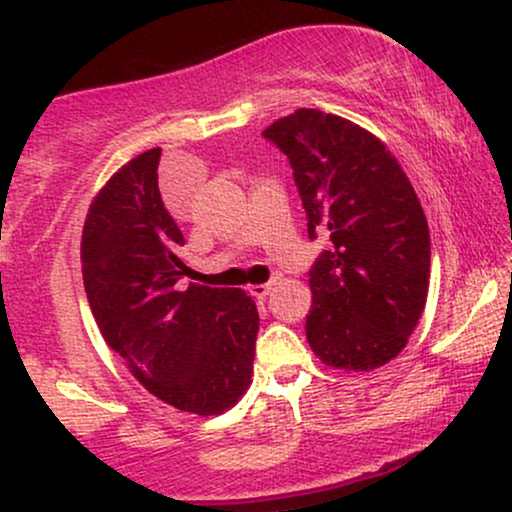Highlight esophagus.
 <instances>
[{"instance_id":"34e87169","label":"esophagus","mask_w":512,"mask_h":512,"mask_svg":"<svg viewBox=\"0 0 512 512\" xmlns=\"http://www.w3.org/2000/svg\"><path fill=\"white\" fill-rule=\"evenodd\" d=\"M248 291H250L252 298H257V301H264V298L269 296V291H272V284H252Z\"/></svg>"}]
</instances>
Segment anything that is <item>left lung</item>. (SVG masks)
Returning a JSON list of instances; mask_svg holds the SVG:
<instances>
[{
    "instance_id": "1",
    "label": "left lung",
    "mask_w": 512,
    "mask_h": 512,
    "mask_svg": "<svg viewBox=\"0 0 512 512\" xmlns=\"http://www.w3.org/2000/svg\"><path fill=\"white\" fill-rule=\"evenodd\" d=\"M289 156L308 236L330 250L310 269L305 337L322 363L361 373L392 361L426 308L431 236L397 158L368 129L301 108L264 129Z\"/></svg>"
}]
</instances>
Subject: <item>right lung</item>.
<instances>
[{
  "instance_id": "add662e5",
  "label": "right lung",
  "mask_w": 512,
  "mask_h": 512,
  "mask_svg": "<svg viewBox=\"0 0 512 512\" xmlns=\"http://www.w3.org/2000/svg\"><path fill=\"white\" fill-rule=\"evenodd\" d=\"M158 161V146L132 158L88 207L84 289L103 339L151 395L214 416L252 383L260 315L240 289H178L192 269L158 190Z\"/></svg>"
}]
</instances>
